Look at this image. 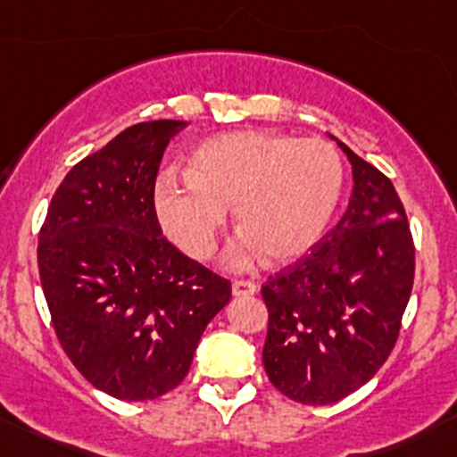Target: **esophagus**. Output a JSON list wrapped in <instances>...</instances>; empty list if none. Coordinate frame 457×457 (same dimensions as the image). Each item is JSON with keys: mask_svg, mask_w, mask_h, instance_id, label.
<instances>
[{"mask_svg": "<svg viewBox=\"0 0 457 457\" xmlns=\"http://www.w3.org/2000/svg\"><path fill=\"white\" fill-rule=\"evenodd\" d=\"M230 288H233L235 297H246V295H255L257 293V286L253 284V281H248V279H235Z\"/></svg>", "mask_w": 457, "mask_h": 457, "instance_id": "obj_1", "label": "esophagus"}]
</instances>
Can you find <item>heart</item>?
<instances>
[{
  "mask_svg": "<svg viewBox=\"0 0 457 457\" xmlns=\"http://www.w3.org/2000/svg\"><path fill=\"white\" fill-rule=\"evenodd\" d=\"M343 189V160L328 140L235 131L204 140L187 176L162 173L154 204L164 233L194 260L215 251L233 209L244 237L230 263L246 266L262 253L272 263H290L321 242Z\"/></svg>",
  "mask_w": 457,
  "mask_h": 457,
  "instance_id": "b5f03b06",
  "label": "heart"
}]
</instances>
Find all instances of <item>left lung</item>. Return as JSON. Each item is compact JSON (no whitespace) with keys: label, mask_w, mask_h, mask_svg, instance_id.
Returning <instances> with one entry per match:
<instances>
[{"label":"left lung","mask_w":457,"mask_h":457,"mask_svg":"<svg viewBox=\"0 0 457 457\" xmlns=\"http://www.w3.org/2000/svg\"><path fill=\"white\" fill-rule=\"evenodd\" d=\"M337 143L354 176L345 215L308 255L262 286L263 370L284 396L303 404L341 401L383 368L416 270L407 213L392 180Z\"/></svg>","instance_id":"8db88e82"}]
</instances>
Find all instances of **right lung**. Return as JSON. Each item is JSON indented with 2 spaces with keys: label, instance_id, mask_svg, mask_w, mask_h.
<instances>
[{
  "label": "right lung",
  "instance_id": "add662e5",
  "mask_svg": "<svg viewBox=\"0 0 457 457\" xmlns=\"http://www.w3.org/2000/svg\"><path fill=\"white\" fill-rule=\"evenodd\" d=\"M185 120L127 127L74 164L39 230L37 263L61 347L110 396L152 401L185 380L230 281L162 235L154 189Z\"/></svg>",
  "mask_w": 457,
  "mask_h": 457
}]
</instances>
